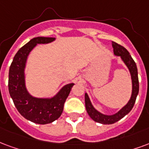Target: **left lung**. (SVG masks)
Listing matches in <instances>:
<instances>
[{
    "mask_svg": "<svg viewBox=\"0 0 149 149\" xmlns=\"http://www.w3.org/2000/svg\"><path fill=\"white\" fill-rule=\"evenodd\" d=\"M112 47L114 49V54L116 56H120L123 62L127 66L130 70L132 79V95H131L130 100H129L127 104L124 106L118 112L112 115H107L100 113L91 104L90 99L87 93H85V107L88 115L91 118V119L94 120L95 122H99L104 125H109L115 123L120 119H122L123 117H125L127 114H129L132 108L134 106L136 101V96L139 92V80H138V73H137V68L135 61L131 57L130 53L125 49V47L112 42Z\"/></svg>",
    "mask_w": 149,
    "mask_h": 149,
    "instance_id": "1",
    "label": "left lung"
}]
</instances>
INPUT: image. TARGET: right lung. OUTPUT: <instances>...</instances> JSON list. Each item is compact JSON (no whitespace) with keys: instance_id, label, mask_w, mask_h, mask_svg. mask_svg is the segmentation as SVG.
Returning <instances> with one entry per match:
<instances>
[{"instance_id":"add662e5","label":"right lung","mask_w":149,"mask_h":149,"mask_svg":"<svg viewBox=\"0 0 149 149\" xmlns=\"http://www.w3.org/2000/svg\"><path fill=\"white\" fill-rule=\"evenodd\" d=\"M55 38L36 37L25 44L16 53L9 68L8 91L19 114L37 124H48L62 114L64 103L74 84H68L52 98H36L29 94L25 85L24 69L30 52L37 44L49 43Z\"/></svg>"}]
</instances>
